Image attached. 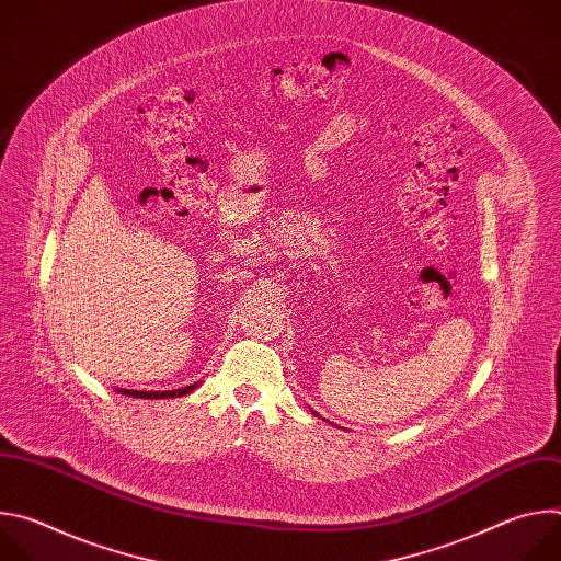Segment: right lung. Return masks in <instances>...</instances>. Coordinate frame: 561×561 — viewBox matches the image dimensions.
<instances>
[{"label":"right lung","instance_id":"right-lung-1","mask_svg":"<svg viewBox=\"0 0 561 561\" xmlns=\"http://www.w3.org/2000/svg\"><path fill=\"white\" fill-rule=\"evenodd\" d=\"M195 388H197V383L184 386V388H175V390H162V392H154V390H150V392H146V390H126V388H122L119 392H122V394L137 397V399H164V397H182V394H188V392L195 390Z\"/></svg>","mask_w":561,"mask_h":561}]
</instances>
